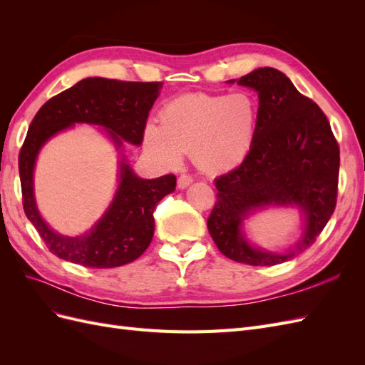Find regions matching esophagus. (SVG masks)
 <instances>
[{
  "mask_svg": "<svg viewBox=\"0 0 365 365\" xmlns=\"http://www.w3.org/2000/svg\"><path fill=\"white\" fill-rule=\"evenodd\" d=\"M193 182V178L190 175H181L178 178V189H185Z\"/></svg>",
  "mask_w": 365,
  "mask_h": 365,
  "instance_id": "1",
  "label": "esophagus"
}]
</instances>
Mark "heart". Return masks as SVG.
Segmentation results:
<instances>
[{"instance_id":"1","label":"heart","mask_w":365,"mask_h":365,"mask_svg":"<svg viewBox=\"0 0 365 365\" xmlns=\"http://www.w3.org/2000/svg\"><path fill=\"white\" fill-rule=\"evenodd\" d=\"M259 105L247 93L184 94L161 109L160 126L148 125L143 145L165 168L182 153L208 175H224L244 163L256 141Z\"/></svg>"}]
</instances>
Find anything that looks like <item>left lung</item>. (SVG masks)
I'll return each instance as SVG.
<instances>
[{
    "label": "left lung",
    "mask_w": 365,
    "mask_h": 365,
    "mask_svg": "<svg viewBox=\"0 0 365 365\" xmlns=\"http://www.w3.org/2000/svg\"><path fill=\"white\" fill-rule=\"evenodd\" d=\"M228 83H235L228 81ZM237 85L259 96V125L248 158L215 181L217 201L208 233L228 259L272 267L311 247L336 205L339 148L324 113L275 68H257ZM268 206H297L304 216L301 240L286 253L251 246L243 219Z\"/></svg>",
    "instance_id": "left-lung-1"
}]
</instances>
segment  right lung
I'll return each mask as SVG.
<instances>
[{
  "mask_svg": "<svg viewBox=\"0 0 365 365\" xmlns=\"http://www.w3.org/2000/svg\"><path fill=\"white\" fill-rule=\"evenodd\" d=\"M163 82H121L86 77L43 103L30 123L19 152V180L26 216L47 248L67 262L88 268H115L138 259L153 237V210L175 190V175L143 180L132 170L123 143L140 146L150 108ZM86 123L104 128L120 155L119 187L103 217L83 235L63 237L41 219L32 187L38 150L59 131Z\"/></svg>",
  "mask_w": 365,
  "mask_h": 365,
  "instance_id": "obj_1",
  "label": "right lung"
}]
</instances>
